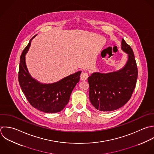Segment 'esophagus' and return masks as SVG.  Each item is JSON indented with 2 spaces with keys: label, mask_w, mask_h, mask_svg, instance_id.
I'll use <instances>...</instances> for the list:
<instances>
[{
  "label": "esophagus",
  "mask_w": 154,
  "mask_h": 154,
  "mask_svg": "<svg viewBox=\"0 0 154 154\" xmlns=\"http://www.w3.org/2000/svg\"><path fill=\"white\" fill-rule=\"evenodd\" d=\"M88 77V74L86 72H82L80 74V80L82 81L86 80Z\"/></svg>",
  "instance_id": "1"
}]
</instances>
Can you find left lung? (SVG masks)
Returning <instances> with one entry per match:
<instances>
[{"label":"left lung","mask_w":154,"mask_h":154,"mask_svg":"<svg viewBox=\"0 0 154 154\" xmlns=\"http://www.w3.org/2000/svg\"><path fill=\"white\" fill-rule=\"evenodd\" d=\"M121 45L128 56L125 66L107 74L94 72L88 79L90 101L100 111L110 112L122 107L130 100L136 85L138 69L133 51L124 39Z\"/></svg>","instance_id":"1"}]
</instances>
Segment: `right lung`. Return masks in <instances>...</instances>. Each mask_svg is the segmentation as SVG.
I'll return each instance as SVG.
<instances>
[{
  "mask_svg": "<svg viewBox=\"0 0 154 154\" xmlns=\"http://www.w3.org/2000/svg\"><path fill=\"white\" fill-rule=\"evenodd\" d=\"M32 39L20 57L19 84L32 107L45 113L59 112L68 103L71 92L80 80L81 71L68 75L54 83H40L30 76L25 62V55L30 47Z\"/></svg>",
  "mask_w": 154,
  "mask_h": 154,
  "instance_id": "obj_1",
  "label": "right lung"
}]
</instances>
